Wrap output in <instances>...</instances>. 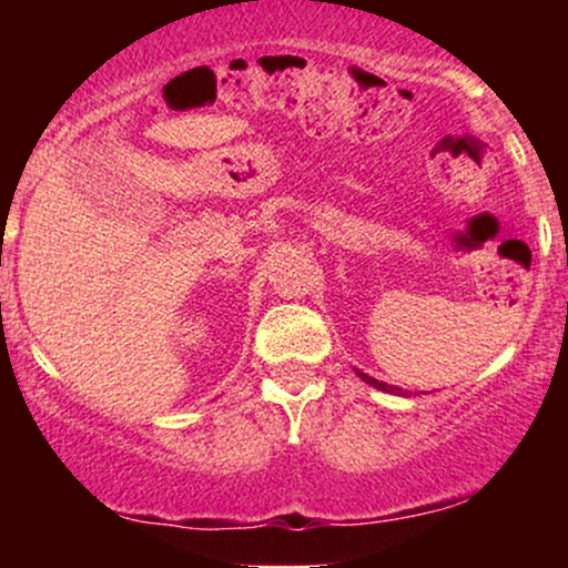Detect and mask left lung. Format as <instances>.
<instances>
[{"mask_svg":"<svg viewBox=\"0 0 568 568\" xmlns=\"http://www.w3.org/2000/svg\"><path fill=\"white\" fill-rule=\"evenodd\" d=\"M357 374H361V379L366 382V384H371V387H376V389H384V393H400V389H397V387H389V384H384V382H379V379H374V376L363 374V371H357Z\"/></svg>","mask_w":568,"mask_h":568,"instance_id":"1","label":"left lung"}]
</instances>
